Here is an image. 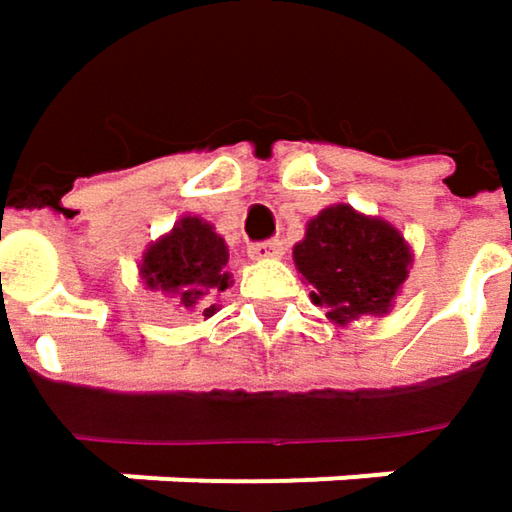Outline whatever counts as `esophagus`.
<instances>
[{"label": "esophagus", "instance_id": "esophagus-1", "mask_svg": "<svg viewBox=\"0 0 512 512\" xmlns=\"http://www.w3.org/2000/svg\"><path fill=\"white\" fill-rule=\"evenodd\" d=\"M250 259H256V262H268V259H282V253H285V247H282V241H259V244H253L250 250Z\"/></svg>", "mask_w": 512, "mask_h": 512}]
</instances>
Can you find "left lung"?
I'll use <instances>...</instances> for the list:
<instances>
[{
    "label": "left lung",
    "mask_w": 512,
    "mask_h": 512,
    "mask_svg": "<svg viewBox=\"0 0 512 512\" xmlns=\"http://www.w3.org/2000/svg\"><path fill=\"white\" fill-rule=\"evenodd\" d=\"M294 265L311 285L314 306L326 309L335 326H349L393 309L414 250L390 221L332 203L306 224V236L294 244Z\"/></svg>",
    "instance_id": "left-lung-1"
}]
</instances>
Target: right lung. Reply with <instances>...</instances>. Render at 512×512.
Masks as SVG:
<instances>
[{
	"label": "right lung",
	"instance_id": "obj_1",
	"mask_svg": "<svg viewBox=\"0 0 512 512\" xmlns=\"http://www.w3.org/2000/svg\"><path fill=\"white\" fill-rule=\"evenodd\" d=\"M230 247L209 221L183 215L165 236L151 241L139 259V279L148 291H160L186 314L212 317L218 291L230 288Z\"/></svg>",
	"mask_w": 512,
	"mask_h": 512
}]
</instances>
